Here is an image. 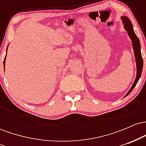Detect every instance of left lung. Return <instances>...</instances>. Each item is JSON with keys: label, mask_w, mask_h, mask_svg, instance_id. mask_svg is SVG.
<instances>
[{"label": "left lung", "mask_w": 146, "mask_h": 146, "mask_svg": "<svg viewBox=\"0 0 146 146\" xmlns=\"http://www.w3.org/2000/svg\"><path fill=\"white\" fill-rule=\"evenodd\" d=\"M122 20H123V23H124V27L125 30L128 31V36H130V39L132 40V47L134 49V53H135V59H136V63H137V77L135 79V82H134L133 85H132L131 88L128 91L125 96H128L135 88L136 84L138 82L139 80L141 75L142 69H143V58H142L141 53V44L139 38L135 34V31L133 30V27H132V25L130 22V20L125 16H122Z\"/></svg>", "instance_id": "8db88e82"}]
</instances>
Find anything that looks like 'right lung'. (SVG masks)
Instances as JSON below:
<instances>
[{
  "label": "right lung",
  "instance_id": "add662e5",
  "mask_svg": "<svg viewBox=\"0 0 146 146\" xmlns=\"http://www.w3.org/2000/svg\"><path fill=\"white\" fill-rule=\"evenodd\" d=\"M5 58H6V56H5ZM3 64H4V66H5V60L3 61Z\"/></svg>",
  "mask_w": 146,
  "mask_h": 146
}]
</instances>
